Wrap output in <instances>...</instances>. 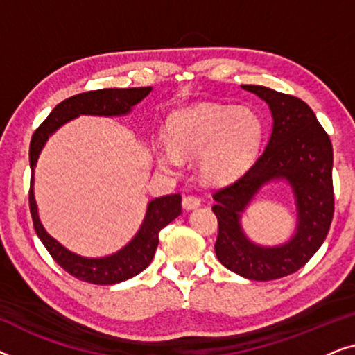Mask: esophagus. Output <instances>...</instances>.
Listing matches in <instances>:
<instances>
[{
    "label": "esophagus",
    "mask_w": 355,
    "mask_h": 355,
    "mask_svg": "<svg viewBox=\"0 0 355 355\" xmlns=\"http://www.w3.org/2000/svg\"><path fill=\"white\" fill-rule=\"evenodd\" d=\"M200 203H202L200 197L193 196V193H189V196L182 198V205H184V208H186V210H193V208L200 207Z\"/></svg>",
    "instance_id": "34e87169"
}]
</instances>
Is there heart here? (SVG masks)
<instances>
[{"mask_svg": "<svg viewBox=\"0 0 355 355\" xmlns=\"http://www.w3.org/2000/svg\"><path fill=\"white\" fill-rule=\"evenodd\" d=\"M263 121L255 111L220 105H200L169 119L173 147L159 148L163 166L176 169L181 157H200L202 173L210 181H226L254 162L263 140Z\"/></svg>", "mask_w": 355, "mask_h": 355, "instance_id": "b5f03b06", "label": "heart"}]
</instances>
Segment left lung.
<instances>
[{"mask_svg":"<svg viewBox=\"0 0 355 355\" xmlns=\"http://www.w3.org/2000/svg\"><path fill=\"white\" fill-rule=\"evenodd\" d=\"M268 103L273 130L247 171L213 192L218 218L215 252L227 270L254 281L284 278L302 268L320 249L334 215L333 145L312 108L297 96L261 85H242ZM286 178L298 202V231L288 245L259 248L240 230V211L260 185Z\"/></svg>","mask_w":355,"mask_h":355,"instance_id":"1","label":"left lung"}]
</instances>
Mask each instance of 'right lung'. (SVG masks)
I'll return each instance as SVG.
<instances>
[{"label": "right lung", "mask_w": 355, "mask_h": 355, "mask_svg": "<svg viewBox=\"0 0 355 355\" xmlns=\"http://www.w3.org/2000/svg\"><path fill=\"white\" fill-rule=\"evenodd\" d=\"M152 90V87H134V89H101L90 90L84 94L66 98L48 114V118L35 129L32 135L28 159H31V189H28V207L35 227L37 236L40 237L43 245L50 252L53 260L61 268L74 278L90 284H116L125 281L144 271L152 261L155 250L159 242V231L169 225L174 218L181 215V196L158 197L148 203L147 215L137 236L129 242L118 254L105 257V259H84L64 249L60 242L53 239L43 230L37 215V203L33 198V171L40 155V150L48 137L67 121L77 118L79 114L95 116H119L129 113L134 105L145 98Z\"/></svg>", "instance_id": "add662e5"}]
</instances>
